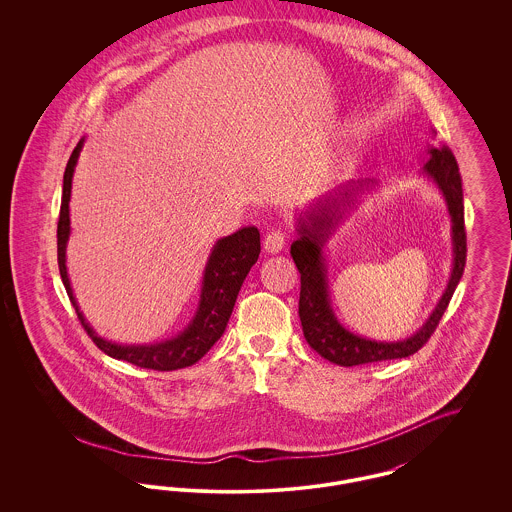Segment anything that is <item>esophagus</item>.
<instances>
[{
  "mask_svg": "<svg viewBox=\"0 0 512 512\" xmlns=\"http://www.w3.org/2000/svg\"><path fill=\"white\" fill-rule=\"evenodd\" d=\"M284 245H286V238H284V234H282L280 230L268 232L267 236H265V242H263L265 251L270 253V255H276V253H280V251L284 249Z\"/></svg>",
  "mask_w": 512,
  "mask_h": 512,
  "instance_id": "obj_1",
  "label": "esophagus"
}]
</instances>
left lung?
<instances>
[{"mask_svg":"<svg viewBox=\"0 0 512 512\" xmlns=\"http://www.w3.org/2000/svg\"><path fill=\"white\" fill-rule=\"evenodd\" d=\"M432 136L436 132L432 130ZM428 161L420 169L443 195L449 217H451V244L453 263L445 290L441 293L436 307L422 322V326L403 340L382 341L359 336L347 330L336 317L330 299L328 268H326V244L343 220L355 211L363 197L378 190V180H353L340 186L338 190L320 197L307 205L295 219V242L290 249L293 263L301 274L299 293V318L303 326V336L307 343L326 361L340 366L366 365L378 361L403 359L416 353L443 317L455 288L463 278L466 263V234H464L463 184L459 165L453 153L443 146L441 149L428 146Z\"/></svg>","mask_w":512,"mask_h":512,"instance_id":"8db88e82","label":"left lung"}]
</instances>
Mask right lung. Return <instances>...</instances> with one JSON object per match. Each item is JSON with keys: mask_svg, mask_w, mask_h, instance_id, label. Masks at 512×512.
<instances>
[{"mask_svg": "<svg viewBox=\"0 0 512 512\" xmlns=\"http://www.w3.org/2000/svg\"><path fill=\"white\" fill-rule=\"evenodd\" d=\"M84 147V138L74 147L73 155L67 163L63 176V201L57 224V259L59 272L73 303L74 311L80 318L84 330L94 340L99 349L119 361H126L140 368L151 370H178L184 366H192L215 345V341L226 330L228 318L234 311L240 288L251 267L257 263L261 253V236L255 226H244L238 232L220 238L213 245L207 263L203 268L199 301L194 317L188 326L169 340L155 343H117L98 336V332L90 326L84 313L78 307L74 297L69 270H67V244L71 236V190L78 155Z\"/></svg>", "mask_w": 512, "mask_h": 512, "instance_id": "add662e5", "label": "right lung"}]
</instances>
